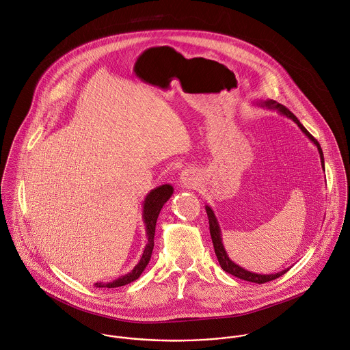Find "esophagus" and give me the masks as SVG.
Instances as JSON below:
<instances>
[{
	"mask_svg": "<svg viewBox=\"0 0 350 350\" xmlns=\"http://www.w3.org/2000/svg\"><path fill=\"white\" fill-rule=\"evenodd\" d=\"M180 183L183 187H193L194 186V179L193 175L190 172H182L180 175Z\"/></svg>",
	"mask_w": 350,
	"mask_h": 350,
	"instance_id": "34e87169",
	"label": "esophagus"
}]
</instances>
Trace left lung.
Masks as SVG:
<instances>
[{
	"mask_svg": "<svg viewBox=\"0 0 350 350\" xmlns=\"http://www.w3.org/2000/svg\"><path fill=\"white\" fill-rule=\"evenodd\" d=\"M262 107H266L269 110H277L280 114L285 116L286 118H291L300 129L301 131L317 145L318 150H319V154H321V163H322V168L325 170V159H323V152H322V148L319 145V142L310 134V131L300 123V120L297 118L293 116V113H291L285 106L277 103L275 100H266V102H260L259 103ZM206 213H208V219H209V230H211V236H212V241H213V247H215V252H216V256L220 262V266L224 271L232 274L234 277L240 278V280H244V281H250V282H255V284H265V282H269V281H273L281 275H284L288 270H282V271H278L275 274H258V273H252V271H248L245 269H243L241 266L236 265L234 262H232L224 248V244H223V239H221V231H220V227H219V223H217V219L212 211L211 206L206 205Z\"/></svg>",
	"mask_w": 350,
	"mask_h": 350,
	"instance_id": "obj_1",
	"label": "left lung"
}]
</instances>
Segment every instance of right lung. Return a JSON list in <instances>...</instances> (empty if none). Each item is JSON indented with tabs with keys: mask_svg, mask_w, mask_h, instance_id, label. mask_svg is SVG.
I'll use <instances>...</instances> for the list:
<instances>
[{
	"mask_svg": "<svg viewBox=\"0 0 350 350\" xmlns=\"http://www.w3.org/2000/svg\"><path fill=\"white\" fill-rule=\"evenodd\" d=\"M174 193V187L171 185H161L156 189H153L145 198L144 201V206H142V219H144V224H145V231L148 236V241L144 250V254L139 259V262L134 266V269L127 273L126 275L119 277L113 282H96L95 286L98 288H118V286H123L126 284L133 282L134 280H137L142 271L145 270V267L149 263V259L152 256V251H153V245H154V230H156V221L157 217L160 215V211L163 208V205L170 200V197Z\"/></svg>",
	"mask_w": 350,
	"mask_h": 350,
	"instance_id": "1",
	"label": "right lung"
}]
</instances>
